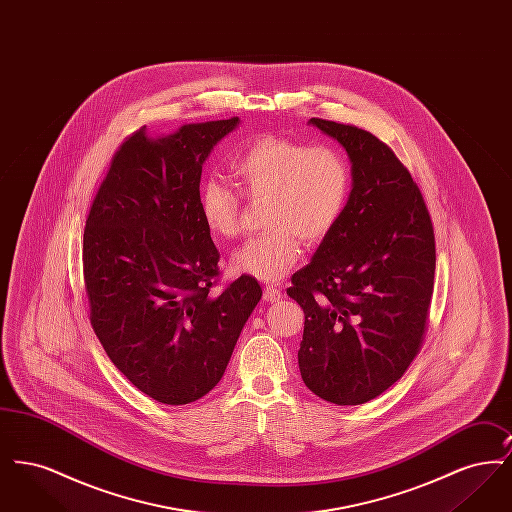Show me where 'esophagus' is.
<instances>
[{
    "mask_svg": "<svg viewBox=\"0 0 512 512\" xmlns=\"http://www.w3.org/2000/svg\"><path fill=\"white\" fill-rule=\"evenodd\" d=\"M280 297H282V293H280L278 288H274V286H267L265 292H263L265 303H276V301H280Z\"/></svg>",
    "mask_w": 512,
    "mask_h": 512,
    "instance_id": "obj_1",
    "label": "esophagus"
}]
</instances>
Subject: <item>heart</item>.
Wrapping results in <instances>:
<instances>
[{
  "instance_id": "heart-1",
  "label": "heart",
  "mask_w": 512,
  "mask_h": 512,
  "mask_svg": "<svg viewBox=\"0 0 512 512\" xmlns=\"http://www.w3.org/2000/svg\"><path fill=\"white\" fill-rule=\"evenodd\" d=\"M230 174L251 199H267V232L240 245L230 268L261 282L282 280L301 257V244H322L338 226L349 194L351 169L338 149L309 146L284 136H261L230 163ZM205 226L220 238L240 228L242 195L219 178L197 190Z\"/></svg>"
}]
</instances>
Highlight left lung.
Segmentation results:
<instances>
[{
  "label": "left lung",
  "instance_id": "8db88e82",
  "mask_svg": "<svg viewBox=\"0 0 512 512\" xmlns=\"http://www.w3.org/2000/svg\"><path fill=\"white\" fill-rule=\"evenodd\" d=\"M309 122L347 151L353 188L338 226L288 288L305 313L297 361L320 399L361 405L391 388L422 345L434 226L411 174L384 142L351 124Z\"/></svg>",
  "mask_w": 512,
  "mask_h": 512
}]
</instances>
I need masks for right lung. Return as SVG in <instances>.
<instances>
[{"instance_id":"1","label":"right lung","mask_w":512,"mask_h":512,"mask_svg":"<svg viewBox=\"0 0 512 512\" xmlns=\"http://www.w3.org/2000/svg\"><path fill=\"white\" fill-rule=\"evenodd\" d=\"M240 119L132 134L111 161L84 230L90 322L113 365L151 399L213 390L263 290L240 276L209 293L219 251L199 213L201 167Z\"/></svg>"}]
</instances>
